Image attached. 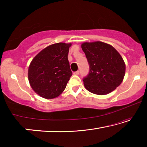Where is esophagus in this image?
<instances>
[{
	"mask_svg": "<svg viewBox=\"0 0 147 147\" xmlns=\"http://www.w3.org/2000/svg\"><path fill=\"white\" fill-rule=\"evenodd\" d=\"M79 73H80V71H75V72H74V73H73V74H75V75H78Z\"/></svg>",
	"mask_w": 147,
	"mask_h": 147,
	"instance_id": "34e87169",
	"label": "esophagus"
}]
</instances>
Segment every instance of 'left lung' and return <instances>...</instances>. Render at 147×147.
<instances>
[{
    "label": "left lung",
    "instance_id": "left-lung-1",
    "mask_svg": "<svg viewBox=\"0 0 147 147\" xmlns=\"http://www.w3.org/2000/svg\"><path fill=\"white\" fill-rule=\"evenodd\" d=\"M81 47L89 65V73L83 79L87 90L99 95L115 90L125 74V63L120 54L101 41L86 42Z\"/></svg>",
    "mask_w": 147,
    "mask_h": 147
}]
</instances>
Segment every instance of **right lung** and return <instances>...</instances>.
Instances as JSON below:
<instances>
[{"instance_id": "1", "label": "right lung", "mask_w": 147, "mask_h": 147, "mask_svg": "<svg viewBox=\"0 0 147 147\" xmlns=\"http://www.w3.org/2000/svg\"><path fill=\"white\" fill-rule=\"evenodd\" d=\"M71 43L48 46L32 59L28 68L31 88L41 97L56 98L65 89L72 76L68 53Z\"/></svg>"}]
</instances>
